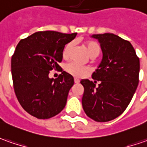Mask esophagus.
<instances>
[{
	"mask_svg": "<svg viewBox=\"0 0 147 147\" xmlns=\"http://www.w3.org/2000/svg\"><path fill=\"white\" fill-rule=\"evenodd\" d=\"M74 81H75V84H78V83H80V80H79L78 79H75V80H74Z\"/></svg>",
	"mask_w": 147,
	"mask_h": 147,
	"instance_id": "esophagus-1",
	"label": "esophagus"
}]
</instances>
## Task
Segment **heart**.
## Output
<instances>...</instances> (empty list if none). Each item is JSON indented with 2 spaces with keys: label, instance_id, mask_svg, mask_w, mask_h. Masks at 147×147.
I'll return each mask as SVG.
<instances>
[{
  "label": "heart",
  "instance_id": "heart-1",
  "mask_svg": "<svg viewBox=\"0 0 147 147\" xmlns=\"http://www.w3.org/2000/svg\"><path fill=\"white\" fill-rule=\"evenodd\" d=\"M74 42H71L66 45L63 51V57L64 59H68L71 55V51L73 49ZM84 47H86L87 51L88 52L91 57H96L100 53V47L94 41H87L84 43ZM66 71L75 77L80 78L84 76L89 72V67L86 66H82L76 63H70L65 67Z\"/></svg>",
  "mask_w": 147,
  "mask_h": 147
}]
</instances>
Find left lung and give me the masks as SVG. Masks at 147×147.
<instances>
[{
    "instance_id": "1",
    "label": "left lung",
    "mask_w": 147,
    "mask_h": 147,
    "mask_svg": "<svg viewBox=\"0 0 147 147\" xmlns=\"http://www.w3.org/2000/svg\"><path fill=\"white\" fill-rule=\"evenodd\" d=\"M91 37L98 40L102 51L101 62L92 76L100 83L96 87V81L81 80L82 105L91 119L106 122L119 117L132 100L138 85L140 63L129 41L110 33Z\"/></svg>"
}]
</instances>
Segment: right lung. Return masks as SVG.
<instances>
[{
    "label": "right lung",
    "instance_id": "1",
    "mask_svg": "<svg viewBox=\"0 0 147 147\" xmlns=\"http://www.w3.org/2000/svg\"><path fill=\"white\" fill-rule=\"evenodd\" d=\"M76 33L36 32L22 39L11 59V72L16 96L28 113L48 119L60 113L74 84L71 75L62 71L57 79L49 78L50 71L59 70L63 51Z\"/></svg>",
    "mask_w": 147,
    "mask_h": 147
}]
</instances>
